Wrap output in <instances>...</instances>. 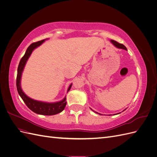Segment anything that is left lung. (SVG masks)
Returning <instances> with one entry per match:
<instances>
[{
    "instance_id": "1",
    "label": "left lung",
    "mask_w": 157,
    "mask_h": 157,
    "mask_svg": "<svg viewBox=\"0 0 157 157\" xmlns=\"http://www.w3.org/2000/svg\"><path fill=\"white\" fill-rule=\"evenodd\" d=\"M111 42L112 43L115 45L116 47H117V48H122V49H124V50H127V49H126V46H124V45H123L122 44H121V43H118V42H117V41H115V40H111ZM93 111V110H92ZM94 112H95V111H94ZM95 113H97V112H95ZM98 114H99V113H98ZM99 115H101V114H99Z\"/></svg>"
}]
</instances>
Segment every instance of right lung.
<instances>
[{"label": "right lung", "instance_id": "obj_1", "mask_svg": "<svg viewBox=\"0 0 157 157\" xmlns=\"http://www.w3.org/2000/svg\"><path fill=\"white\" fill-rule=\"evenodd\" d=\"M44 41V40H42L36 42H33V43H32L27 48L25 54L21 58L17 67L16 87H17L18 94H20V96L22 98L23 101H24V103L26 104V105L28 107V108L30 109L32 111H33L36 114H39V115H54L61 113L65 109L66 104H67L65 98L63 99L62 101L57 102V103H53L38 101L34 100V99L29 98V97H27L26 95L23 93L20 86L21 76L23 68H24V66L26 63V61H27L29 57L31 54L33 50L35 48H36L37 46H40ZM71 86H72V84H71L70 86L69 87L68 92L70 90Z\"/></svg>", "mask_w": 157, "mask_h": 157}]
</instances>
